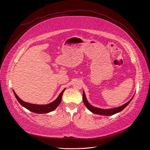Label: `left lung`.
<instances>
[{
    "label": "left lung",
    "instance_id": "1",
    "mask_svg": "<svg viewBox=\"0 0 150 150\" xmlns=\"http://www.w3.org/2000/svg\"><path fill=\"white\" fill-rule=\"evenodd\" d=\"M132 99V98L130 99V100L126 103L125 104H124V105H122L120 107H118V108H112V109H109V110H103V109H101V108H96V107L92 106L91 105H90L88 101H87V99L86 98V95H85V93L83 92V101L84 103V105H86V106L87 108L89 109L91 112H93V113L95 114H98V115H114L117 113H118L121 112L122 110H124L125 107L127 106L129 103L131 101V100Z\"/></svg>",
    "mask_w": 150,
    "mask_h": 150
}]
</instances>
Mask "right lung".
Here are the masks:
<instances>
[{
  "mask_svg": "<svg viewBox=\"0 0 150 150\" xmlns=\"http://www.w3.org/2000/svg\"><path fill=\"white\" fill-rule=\"evenodd\" d=\"M64 90L65 89L63 90V91L60 93L59 96L57 98V99L55 101L51 103L50 104L45 105H33V104H30V103H26L23 100H21V99L18 96V95L16 94V93H15L14 91L13 92H14L15 97H16V98L17 99L18 102L20 103L23 106H24L25 108L30 110V112H32L33 113H47L52 112L53 110H54L57 107L59 106V105L60 104V103L61 101V98H62V95L63 94V92L64 91Z\"/></svg>",
  "mask_w": 150,
  "mask_h": 150,
  "instance_id": "right-lung-1",
  "label": "right lung"
}]
</instances>
